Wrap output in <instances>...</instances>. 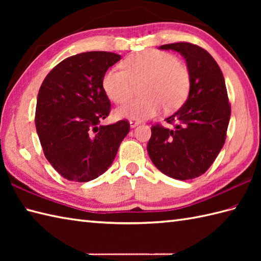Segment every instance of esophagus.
<instances>
[{"mask_svg":"<svg viewBox=\"0 0 261 261\" xmlns=\"http://www.w3.org/2000/svg\"><path fill=\"white\" fill-rule=\"evenodd\" d=\"M129 123H130V126H131V127H135V126H137V125H139V124L141 123V121H140V120L131 119V120L129 121Z\"/></svg>","mask_w":261,"mask_h":261,"instance_id":"obj_1","label":"esophagus"}]
</instances>
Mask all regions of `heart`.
<instances>
[{"label": "heart", "mask_w": 261, "mask_h": 261, "mask_svg": "<svg viewBox=\"0 0 261 261\" xmlns=\"http://www.w3.org/2000/svg\"><path fill=\"white\" fill-rule=\"evenodd\" d=\"M124 70L111 68L103 76L102 86L114 103L127 101L140 87L142 97L116 109L120 119L146 120L166 111L179 109L188 97L191 77L187 68L175 56L159 50H146L127 57Z\"/></svg>", "instance_id": "obj_1"}]
</instances>
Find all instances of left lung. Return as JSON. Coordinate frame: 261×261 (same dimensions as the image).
Wrapping results in <instances>:
<instances>
[{"label": "left lung", "instance_id": "1", "mask_svg": "<svg viewBox=\"0 0 261 261\" xmlns=\"http://www.w3.org/2000/svg\"><path fill=\"white\" fill-rule=\"evenodd\" d=\"M159 49L175 50L185 58L191 88L184 105L166 119L173 129L154 124L147 150L156 167L175 179L203 175L222 149L231 105L222 71L205 49L176 42Z\"/></svg>", "mask_w": 261, "mask_h": 261}]
</instances>
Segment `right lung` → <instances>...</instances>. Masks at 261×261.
Instances as JSON below:
<instances>
[{
	"label": "right lung",
	"instance_id": "obj_1",
	"mask_svg": "<svg viewBox=\"0 0 261 261\" xmlns=\"http://www.w3.org/2000/svg\"><path fill=\"white\" fill-rule=\"evenodd\" d=\"M121 56L88 51L64 59L38 93L36 129L43 153L64 178L86 182L108 170L130 131L126 120L101 125L111 102L102 81Z\"/></svg>",
	"mask_w": 261,
	"mask_h": 261
}]
</instances>
